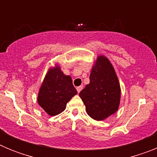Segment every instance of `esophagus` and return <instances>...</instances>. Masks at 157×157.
Here are the masks:
<instances>
[{"label": "esophagus", "mask_w": 157, "mask_h": 157, "mask_svg": "<svg viewBox=\"0 0 157 157\" xmlns=\"http://www.w3.org/2000/svg\"><path fill=\"white\" fill-rule=\"evenodd\" d=\"M76 90H77L78 93H80V91L82 90V86H78L77 88H76Z\"/></svg>", "instance_id": "1"}]
</instances>
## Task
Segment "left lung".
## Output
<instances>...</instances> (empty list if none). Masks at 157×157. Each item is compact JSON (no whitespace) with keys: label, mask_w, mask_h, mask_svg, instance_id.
Segmentation results:
<instances>
[{"label":"left lung","mask_w":157,"mask_h":157,"mask_svg":"<svg viewBox=\"0 0 157 157\" xmlns=\"http://www.w3.org/2000/svg\"><path fill=\"white\" fill-rule=\"evenodd\" d=\"M87 114L98 121L117 112L121 88L114 67L109 58L98 55L91 69L90 83L79 93Z\"/></svg>","instance_id":"8db88e82"}]
</instances>
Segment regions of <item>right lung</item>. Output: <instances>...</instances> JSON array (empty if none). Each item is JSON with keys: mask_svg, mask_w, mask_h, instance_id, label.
<instances>
[{"mask_svg": "<svg viewBox=\"0 0 157 157\" xmlns=\"http://www.w3.org/2000/svg\"><path fill=\"white\" fill-rule=\"evenodd\" d=\"M77 94L71 77L63 74L59 64L48 69L37 94V103L48 116H55L65 110L67 104Z\"/></svg>", "mask_w": 157, "mask_h": 157, "instance_id": "right-lung-1", "label": "right lung"}]
</instances>
